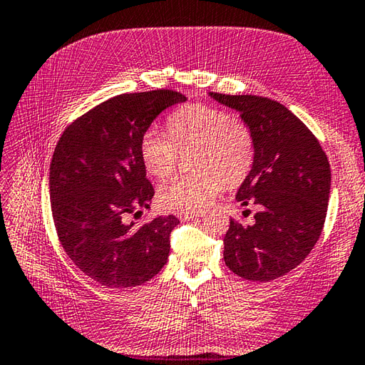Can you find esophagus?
I'll use <instances>...</instances> for the list:
<instances>
[{
  "label": "esophagus",
  "mask_w": 365,
  "mask_h": 365,
  "mask_svg": "<svg viewBox=\"0 0 365 365\" xmlns=\"http://www.w3.org/2000/svg\"><path fill=\"white\" fill-rule=\"evenodd\" d=\"M178 215H180V218L183 220H195V218H202L205 213L202 210H197V212H180Z\"/></svg>",
  "instance_id": "1"
}]
</instances>
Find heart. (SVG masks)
<instances>
[{
  "label": "heart",
  "instance_id": "obj_1",
  "mask_svg": "<svg viewBox=\"0 0 365 365\" xmlns=\"http://www.w3.org/2000/svg\"><path fill=\"white\" fill-rule=\"evenodd\" d=\"M170 135L147 130L141 157L147 173L165 180L182 155L191 158L196 174L163 185L158 200L166 208L197 212L210 205L226 187L234 188L250 174L254 163V135L250 125L221 108L188 105L170 114Z\"/></svg>",
  "mask_w": 365,
  "mask_h": 365
}]
</instances>
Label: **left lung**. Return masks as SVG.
Instances as JSON below:
<instances>
[{"label": "left lung", "instance_id": "obj_1", "mask_svg": "<svg viewBox=\"0 0 365 365\" xmlns=\"http://www.w3.org/2000/svg\"><path fill=\"white\" fill-rule=\"evenodd\" d=\"M210 97L238 111L254 135L252 168L235 199L257 213L251 226L230 220L224 262L243 279L273 281L297 268L320 238L331 188L328 157L312 131L279 102L220 92Z\"/></svg>", "mask_w": 365, "mask_h": 365}]
</instances>
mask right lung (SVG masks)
<instances>
[{
	"label": "right lung",
	"instance_id": "add662e5",
	"mask_svg": "<svg viewBox=\"0 0 365 365\" xmlns=\"http://www.w3.org/2000/svg\"><path fill=\"white\" fill-rule=\"evenodd\" d=\"M187 100L170 89L115 96L68 125L50 165L54 227L68 257L110 289L141 285L168 262L178 221L158 216L136 226L128 215L149 208L141 141L166 108Z\"/></svg>",
	"mask_w": 365,
	"mask_h": 365
}]
</instances>
